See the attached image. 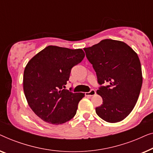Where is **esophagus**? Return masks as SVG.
Wrapping results in <instances>:
<instances>
[{"label":"esophagus","instance_id":"esophagus-1","mask_svg":"<svg viewBox=\"0 0 153 153\" xmlns=\"http://www.w3.org/2000/svg\"><path fill=\"white\" fill-rule=\"evenodd\" d=\"M96 94V91L95 90H91L89 92H86L85 93V95L86 96H89V97H91V96H93Z\"/></svg>","mask_w":153,"mask_h":153}]
</instances>
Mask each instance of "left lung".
<instances>
[{"label": "left lung", "instance_id": "1", "mask_svg": "<svg viewBox=\"0 0 153 153\" xmlns=\"http://www.w3.org/2000/svg\"><path fill=\"white\" fill-rule=\"evenodd\" d=\"M84 50L98 83H109L97 90L103 102L96 114L107 122L121 121L134 109L140 94L143 77L138 55L123 42L108 39Z\"/></svg>", "mask_w": 153, "mask_h": 153}]
</instances>
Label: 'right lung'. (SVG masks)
Segmentation results:
<instances>
[{"instance_id":"1","label":"right lung","mask_w":153,"mask_h":153,"mask_svg":"<svg viewBox=\"0 0 153 153\" xmlns=\"http://www.w3.org/2000/svg\"><path fill=\"white\" fill-rule=\"evenodd\" d=\"M85 54L81 48L48 46L27 62L23 74V91L34 114L48 123L59 125L74 117L83 93L64 89L73 66Z\"/></svg>"}]
</instances>
